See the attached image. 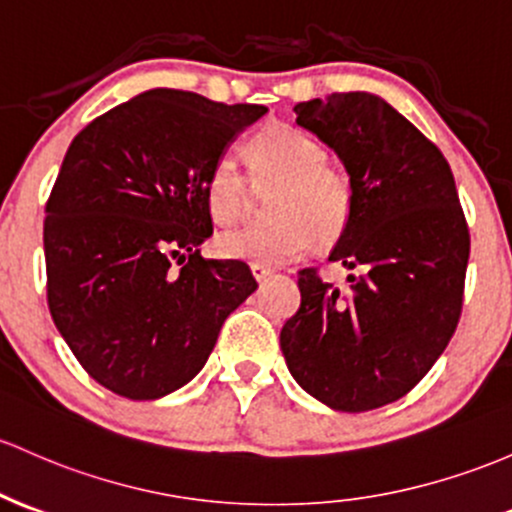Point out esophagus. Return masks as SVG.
Masks as SVG:
<instances>
[{
	"mask_svg": "<svg viewBox=\"0 0 512 512\" xmlns=\"http://www.w3.org/2000/svg\"><path fill=\"white\" fill-rule=\"evenodd\" d=\"M250 272H252V277L257 279V282H265V279L272 277V269H267L262 265H250Z\"/></svg>",
	"mask_w": 512,
	"mask_h": 512,
	"instance_id": "esophagus-1",
	"label": "esophagus"
}]
</instances>
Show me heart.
Returning <instances> with one entry per match:
<instances>
[{"label":"heart","instance_id":"b5f03b06","mask_svg":"<svg viewBox=\"0 0 512 512\" xmlns=\"http://www.w3.org/2000/svg\"><path fill=\"white\" fill-rule=\"evenodd\" d=\"M250 177L257 187H277L269 223L223 230L216 250L228 260L279 267L299 260L320 238H340L352 213L350 174L325 162L316 138L286 123L262 128L247 143ZM206 204L213 221L233 223L250 206V182L230 155L213 162L206 179Z\"/></svg>","mask_w":512,"mask_h":512}]
</instances>
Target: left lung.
<instances>
[{
    "instance_id": "obj_1",
    "label": "left lung",
    "mask_w": 512,
    "mask_h": 512,
    "mask_svg": "<svg viewBox=\"0 0 512 512\" xmlns=\"http://www.w3.org/2000/svg\"><path fill=\"white\" fill-rule=\"evenodd\" d=\"M294 114L350 174V221L328 260L359 277L335 289L301 269V306L279 345L320 403L374 411L406 396L445 352L462 313L469 228L445 155L389 101L342 92L301 101Z\"/></svg>"
}]
</instances>
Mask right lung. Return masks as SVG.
<instances>
[{
	"label": "right lung",
	"instance_id": "add662e5",
	"mask_svg": "<svg viewBox=\"0 0 512 512\" xmlns=\"http://www.w3.org/2000/svg\"><path fill=\"white\" fill-rule=\"evenodd\" d=\"M265 114L262 104L157 87L67 148L43 223L48 308L104 389L131 401L182 389L257 289L245 262L204 260L199 245L213 233V162Z\"/></svg>",
	"mask_w": 512,
	"mask_h": 512
}]
</instances>
